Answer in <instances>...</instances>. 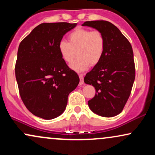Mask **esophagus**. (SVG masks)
Masks as SVG:
<instances>
[{
  "label": "esophagus",
  "mask_w": 155,
  "mask_h": 155,
  "mask_svg": "<svg viewBox=\"0 0 155 155\" xmlns=\"http://www.w3.org/2000/svg\"><path fill=\"white\" fill-rule=\"evenodd\" d=\"M79 79H80L79 84L83 85L84 84V75L83 74H79Z\"/></svg>",
  "instance_id": "1"
}]
</instances>
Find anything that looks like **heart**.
<instances>
[{
	"instance_id": "b5f03b06",
	"label": "heart",
	"mask_w": 155,
	"mask_h": 155,
	"mask_svg": "<svg viewBox=\"0 0 155 155\" xmlns=\"http://www.w3.org/2000/svg\"><path fill=\"white\" fill-rule=\"evenodd\" d=\"M68 42L65 40L58 43V51L62 59L66 63H71V68L76 72H83L91 66H95L103 58L106 40L102 33L84 28H76L68 36Z\"/></svg>"
}]
</instances>
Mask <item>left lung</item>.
<instances>
[{
    "label": "left lung",
    "mask_w": 155,
    "mask_h": 155,
    "mask_svg": "<svg viewBox=\"0 0 155 155\" xmlns=\"http://www.w3.org/2000/svg\"><path fill=\"white\" fill-rule=\"evenodd\" d=\"M82 26L101 32L106 40L103 58L84 79L96 91L95 97L88 101V106L99 116H117L128 100L136 76L131 44L120 30L108 21H87Z\"/></svg>",
    "instance_id": "1"
}]
</instances>
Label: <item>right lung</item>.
<instances>
[{
    "label": "right lung",
    "mask_w": 155,
    "mask_h": 155,
    "mask_svg": "<svg viewBox=\"0 0 155 155\" xmlns=\"http://www.w3.org/2000/svg\"><path fill=\"white\" fill-rule=\"evenodd\" d=\"M76 23H42L21 41L15 76L26 108L44 120L59 117L79 83L78 74L62 59L58 43Z\"/></svg>",
    "instance_id": "add662e5"
}]
</instances>
